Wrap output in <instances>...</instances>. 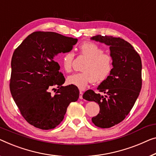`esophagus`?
<instances>
[{"instance_id":"34e87169","label":"esophagus","mask_w":156,"mask_h":156,"mask_svg":"<svg viewBox=\"0 0 156 156\" xmlns=\"http://www.w3.org/2000/svg\"><path fill=\"white\" fill-rule=\"evenodd\" d=\"M83 92L80 91V95H79V98H80V99H83Z\"/></svg>"}]
</instances>
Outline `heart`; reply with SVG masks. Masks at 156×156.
Returning <instances> with one entry per match:
<instances>
[{"mask_svg":"<svg viewBox=\"0 0 156 156\" xmlns=\"http://www.w3.org/2000/svg\"><path fill=\"white\" fill-rule=\"evenodd\" d=\"M79 49L80 54L87 58V62L83 67V72L68 76L67 83L82 90L92 82L99 84L105 81L113 69V59L111 55L104 53L103 49L91 42H84ZM73 58L74 54L72 51L62 55L61 62L65 71H71Z\"/></svg>","mask_w":156,"mask_h":156,"instance_id":"obj_1","label":"heart"}]
</instances>
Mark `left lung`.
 <instances>
[{
    "label": "left lung",
    "instance_id": "left-lung-1",
    "mask_svg": "<svg viewBox=\"0 0 156 156\" xmlns=\"http://www.w3.org/2000/svg\"><path fill=\"white\" fill-rule=\"evenodd\" d=\"M91 40L109 46L113 69L109 77L97 87L105 94L88 90L83 98L97 102L100 108L99 114L92 118V122L101 128H109L125 119L138 98L142 84L141 60L131 44L124 39L97 35Z\"/></svg>",
    "mask_w": 156,
    "mask_h": 156
}]
</instances>
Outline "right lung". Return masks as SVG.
I'll use <instances>...</instances> for the list:
<instances>
[{
  "label": "right lung",
  "mask_w": 156,
  "mask_h": 156,
  "mask_svg": "<svg viewBox=\"0 0 156 156\" xmlns=\"http://www.w3.org/2000/svg\"><path fill=\"white\" fill-rule=\"evenodd\" d=\"M77 38L55 32L36 31L13 53L10 89L27 121L41 129H53L63 120L71 102L79 98L76 86H62L64 76L57 56L71 51ZM58 89L55 94L50 91Z\"/></svg>",
  "instance_id": "add662e5"
}]
</instances>
